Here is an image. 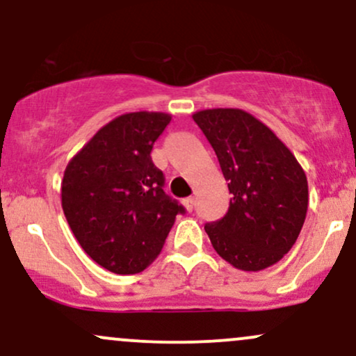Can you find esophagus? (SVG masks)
<instances>
[{"mask_svg":"<svg viewBox=\"0 0 356 356\" xmlns=\"http://www.w3.org/2000/svg\"><path fill=\"white\" fill-rule=\"evenodd\" d=\"M182 204H184V208L191 213V211L194 209V204H196V201H194V197H186L184 201H182Z\"/></svg>","mask_w":356,"mask_h":356,"instance_id":"1","label":"esophagus"}]
</instances>
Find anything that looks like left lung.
Returning a JSON list of instances; mask_svg holds the SVG:
<instances>
[{
    "mask_svg": "<svg viewBox=\"0 0 356 356\" xmlns=\"http://www.w3.org/2000/svg\"><path fill=\"white\" fill-rule=\"evenodd\" d=\"M232 193L228 213L204 226L218 255L245 272L277 264L298 240L307 213V179L292 152L243 109L193 115Z\"/></svg>",
    "mask_w": 356,
    "mask_h": 356,
    "instance_id": "obj_1",
    "label": "left lung"
}]
</instances>
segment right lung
Masks as SVG:
<instances>
[{"label":"right lung","mask_w":356,"mask_h":356,"mask_svg":"<svg viewBox=\"0 0 356 356\" xmlns=\"http://www.w3.org/2000/svg\"><path fill=\"white\" fill-rule=\"evenodd\" d=\"M170 115L127 113L104 124L67 163L62 209L96 264L120 275L145 270L184 206L163 193L150 152Z\"/></svg>","instance_id":"add662e5"}]
</instances>
